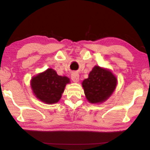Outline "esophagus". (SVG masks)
<instances>
[{"instance_id": "34e87169", "label": "esophagus", "mask_w": 150, "mask_h": 150, "mask_svg": "<svg viewBox=\"0 0 150 150\" xmlns=\"http://www.w3.org/2000/svg\"><path fill=\"white\" fill-rule=\"evenodd\" d=\"M71 79L73 82H77L79 80V75L78 73L75 72V73H73L71 75Z\"/></svg>"}]
</instances>
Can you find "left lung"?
<instances>
[{"label": "left lung", "mask_w": 150, "mask_h": 150, "mask_svg": "<svg viewBox=\"0 0 150 150\" xmlns=\"http://www.w3.org/2000/svg\"><path fill=\"white\" fill-rule=\"evenodd\" d=\"M117 83L116 77L109 70L94 67L88 78L82 82L86 98L89 102H103L111 95Z\"/></svg>", "instance_id": "obj_1"}]
</instances>
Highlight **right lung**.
Instances as JSON below:
<instances>
[{
	"label": "right lung",
	"instance_id": "add662e5",
	"mask_svg": "<svg viewBox=\"0 0 150 150\" xmlns=\"http://www.w3.org/2000/svg\"><path fill=\"white\" fill-rule=\"evenodd\" d=\"M69 82V78L59 76L54 70L49 68L32 79L31 87L39 100L51 104L60 100L65 85Z\"/></svg>",
	"mask_w": 150,
	"mask_h": 150
}]
</instances>
